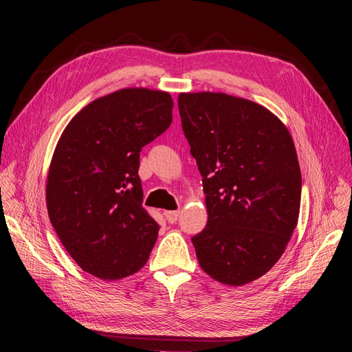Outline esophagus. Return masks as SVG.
<instances>
[{
  "label": "esophagus",
  "mask_w": 352,
  "mask_h": 352,
  "mask_svg": "<svg viewBox=\"0 0 352 352\" xmlns=\"http://www.w3.org/2000/svg\"><path fill=\"white\" fill-rule=\"evenodd\" d=\"M164 217L168 223H175L179 217V211H164Z\"/></svg>",
  "instance_id": "obj_1"
}]
</instances>
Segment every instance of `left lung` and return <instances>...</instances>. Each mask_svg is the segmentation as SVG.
Segmentation results:
<instances>
[{
    "instance_id": "1",
    "label": "left lung",
    "mask_w": 352,
    "mask_h": 352,
    "mask_svg": "<svg viewBox=\"0 0 352 352\" xmlns=\"http://www.w3.org/2000/svg\"><path fill=\"white\" fill-rule=\"evenodd\" d=\"M208 221L192 238L201 269L241 286L278 263L296 228L301 170L285 124L263 105L220 92L180 94Z\"/></svg>"
}]
</instances>
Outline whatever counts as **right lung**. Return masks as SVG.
I'll return each instance as SVG.
<instances>
[{
  "instance_id": "add662e5",
  "label": "right lung",
  "mask_w": 352,
  "mask_h": 352,
  "mask_svg": "<svg viewBox=\"0 0 352 352\" xmlns=\"http://www.w3.org/2000/svg\"><path fill=\"white\" fill-rule=\"evenodd\" d=\"M170 94L126 88L92 101L61 133L47 208L85 272L116 280L144 267L160 226L142 207L140 153L172 123Z\"/></svg>"
}]
</instances>
